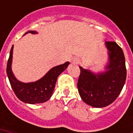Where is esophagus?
<instances>
[{"label":"esophagus","instance_id":"obj_1","mask_svg":"<svg viewBox=\"0 0 133 133\" xmlns=\"http://www.w3.org/2000/svg\"><path fill=\"white\" fill-rule=\"evenodd\" d=\"M71 62L72 63H75V64H77V63H79V60L77 58H73L71 61Z\"/></svg>","mask_w":133,"mask_h":133}]
</instances>
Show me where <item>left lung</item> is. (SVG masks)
I'll return each mask as SVG.
<instances>
[{
  "instance_id": "1",
  "label": "left lung",
  "mask_w": 133,
  "mask_h": 133,
  "mask_svg": "<svg viewBox=\"0 0 133 133\" xmlns=\"http://www.w3.org/2000/svg\"><path fill=\"white\" fill-rule=\"evenodd\" d=\"M108 61L105 70L97 73L79 67L78 79L79 94L85 103L102 108L116 100L126 79L125 56L122 49L115 42H105Z\"/></svg>"
}]
</instances>
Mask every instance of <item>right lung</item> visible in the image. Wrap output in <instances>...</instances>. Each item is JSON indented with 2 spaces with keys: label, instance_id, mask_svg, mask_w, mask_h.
Listing matches in <instances>:
<instances>
[{
  "label": "right lung",
  "instance_id": "right-lung-1",
  "mask_svg": "<svg viewBox=\"0 0 133 133\" xmlns=\"http://www.w3.org/2000/svg\"><path fill=\"white\" fill-rule=\"evenodd\" d=\"M27 33L37 34V32L29 30L24 35ZM13 48L12 45L7 64V75L15 95L21 101L28 104H37L47 101L53 94L58 77L68 68L70 63L67 61L63 64L51 68L42 78L35 82H22L15 77L12 70Z\"/></svg>",
  "mask_w": 133,
  "mask_h": 133
}]
</instances>
